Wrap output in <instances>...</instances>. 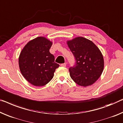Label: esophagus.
I'll return each mask as SVG.
<instances>
[{
	"instance_id": "1",
	"label": "esophagus",
	"mask_w": 123,
	"mask_h": 123,
	"mask_svg": "<svg viewBox=\"0 0 123 123\" xmlns=\"http://www.w3.org/2000/svg\"><path fill=\"white\" fill-rule=\"evenodd\" d=\"M61 66L62 67H65L66 66V63H62V64H61Z\"/></svg>"
}]
</instances>
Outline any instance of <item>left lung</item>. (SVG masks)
Wrapping results in <instances>:
<instances>
[{
	"label": "left lung",
	"instance_id": "8db88e82",
	"mask_svg": "<svg viewBox=\"0 0 123 123\" xmlns=\"http://www.w3.org/2000/svg\"><path fill=\"white\" fill-rule=\"evenodd\" d=\"M67 43L76 59V65L69 68L71 78L83 87L93 85L104 69L101 51L92 41L83 37H75Z\"/></svg>",
	"mask_w": 123,
	"mask_h": 123
}]
</instances>
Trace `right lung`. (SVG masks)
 <instances>
[{
    "label": "right lung",
    "mask_w": 123,
    "mask_h": 123,
    "mask_svg": "<svg viewBox=\"0 0 123 123\" xmlns=\"http://www.w3.org/2000/svg\"><path fill=\"white\" fill-rule=\"evenodd\" d=\"M52 43L43 36L30 40L21 50L19 66L21 74L29 83L43 86L52 79L59 65L50 52Z\"/></svg>",
    "instance_id": "add662e5"
}]
</instances>
